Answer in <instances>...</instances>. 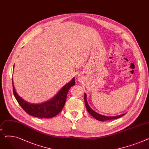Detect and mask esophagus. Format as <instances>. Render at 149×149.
I'll use <instances>...</instances> for the list:
<instances>
[{
  "label": "esophagus",
  "mask_w": 149,
  "mask_h": 149,
  "mask_svg": "<svg viewBox=\"0 0 149 149\" xmlns=\"http://www.w3.org/2000/svg\"><path fill=\"white\" fill-rule=\"evenodd\" d=\"M82 80V78H81V75H78L77 76V80L78 81H81Z\"/></svg>",
  "instance_id": "obj_1"
}]
</instances>
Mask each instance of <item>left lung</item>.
I'll use <instances>...</instances> for the list:
<instances>
[{
	"label": "left lung",
	"mask_w": 149,
	"mask_h": 149,
	"mask_svg": "<svg viewBox=\"0 0 149 149\" xmlns=\"http://www.w3.org/2000/svg\"><path fill=\"white\" fill-rule=\"evenodd\" d=\"M84 103H85L87 111H88V112L93 117V118H95L96 120H97L98 121H107V120H114V119H116V118H120V117L123 116V115L126 114V113H124V114H121V115H118V116H108L101 115V114L96 112L95 111H93V109H92L91 107L89 106L88 103L87 101V95H86V93H84Z\"/></svg>",
	"instance_id": "left-lung-1"
}]
</instances>
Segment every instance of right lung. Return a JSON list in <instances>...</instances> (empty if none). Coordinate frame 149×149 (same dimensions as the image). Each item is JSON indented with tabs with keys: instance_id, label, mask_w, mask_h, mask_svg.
Returning a JSON list of instances; mask_svg holds the SVG:
<instances>
[{
	"instance_id": "1",
	"label": "right lung",
	"mask_w": 149,
	"mask_h": 149,
	"mask_svg": "<svg viewBox=\"0 0 149 149\" xmlns=\"http://www.w3.org/2000/svg\"><path fill=\"white\" fill-rule=\"evenodd\" d=\"M12 81L14 95L23 110L31 116L43 118H52L61 111L65 106L69 90L75 84L74 77L72 80L65 84L57 94L49 100L40 104H33L27 102L17 94L14 86L13 79Z\"/></svg>"
}]
</instances>
